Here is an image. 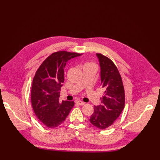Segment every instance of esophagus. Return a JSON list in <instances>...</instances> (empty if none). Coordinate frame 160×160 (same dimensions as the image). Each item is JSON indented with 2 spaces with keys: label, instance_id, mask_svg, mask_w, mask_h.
Returning <instances> with one entry per match:
<instances>
[{
  "label": "esophagus",
  "instance_id": "esophagus-1",
  "mask_svg": "<svg viewBox=\"0 0 160 160\" xmlns=\"http://www.w3.org/2000/svg\"><path fill=\"white\" fill-rule=\"evenodd\" d=\"M77 103L78 104L80 105V106H83V105L85 104V102H83V101H77Z\"/></svg>",
  "mask_w": 160,
  "mask_h": 160
}]
</instances>
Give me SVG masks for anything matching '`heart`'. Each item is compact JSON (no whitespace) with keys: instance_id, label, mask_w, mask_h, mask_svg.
Listing matches in <instances>:
<instances>
[{"instance_id":"b5f03b06","label":"heart","mask_w":160,"mask_h":160,"mask_svg":"<svg viewBox=\"0 0 160 160\" xmlns=\"http://www.w3.org/2000/svg\"><path fill=\"white\" fill-rule=\"evenodd\" d=\"M89 67H96V64L92 62H86L83 65V68H89Z\"/></svg>"}]
</instances>
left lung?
<instances>
[{
  "instance_id": "left-lung-1",
  "label": "left lung",
  "mask_w": 160,
  "mask_h": 160,
  "mask_svg": "<svg viewBox=\"0 0 160 160\" xmlns=\"http://www.w3.org/2000/svg\"><path fill=\"white\" fill-rule=\"evenodd\" d=\"M101 67V86L103 96L101 104L94 106V111L90 122L100 129H105L113 124L122 113L125 102V90L117 67L108 57L96 54Z\"/></svg>"
}]
</instances>
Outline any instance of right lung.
<instances>
[{
  "label": "right lung",
  "mask_w": 160,
  "mask_h": 160,
  "mask_svg": "<svg viewBox=\"0 0 160 160\" xmlns=\"http://www.w3.org/2000/svg\"><path fill=\"white\" fill-rule=\"evenodd\" d=\"M81 55L64 51L54 52L43 61L35 73L31 90L32 105L37 118L47 127L60 125L74 106L73 101L60 102L59 98L66 62Z\"/></svg>",
  "instance_id": "obj_1"
}]
</instances>
